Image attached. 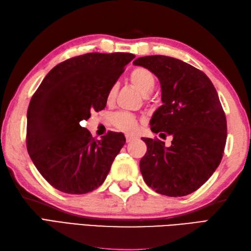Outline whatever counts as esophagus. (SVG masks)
Here are the masks:
<instances>
[{
  "label": "esophagus",
  "instance_id": "obj_1",
  "mask_svg": "<svg viewBox=\"0 0 251 251\" xmlns=\"http://www.w3.org/2000/svg\"><path fill=\"white\" fill-rule=\"evenodd\" d=\"M133 140H135V137L129 136V135H126V141L127 142H131V141H133Z\"/></svg>",
  "mask_w": 251,
  "mask_h": 251
}]
</instances>
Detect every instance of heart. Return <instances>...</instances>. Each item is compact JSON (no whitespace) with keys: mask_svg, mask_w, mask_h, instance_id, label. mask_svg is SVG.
<instances>
[{"mask_svg":"<svg viewBox=\"0 0 251 251\" xmlns=\"http://www.w3.org/2000/svg\"><path fill=\"white\" fill-rule=\"evenodd\" d=\"M129 80L130 83L135 86L144 97L149 96L151 93L153 92L156 84L155 75L151 71H149V69L143 67H137L133 69L130 73ZM116 93H118V84H114L108 93V103H112L114 101ZM112 123L116 128H119L120 130L130 133L135 132L138 128V121L135 116L125 112H120L118 114H115L112 119Z\"/></svg>","mask_w":251,"mask_h":251,"instance_id":"1","label":"heart"}]
</instances>
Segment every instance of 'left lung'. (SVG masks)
<instances>
[{
	"instance_id": "left-lung-1",
	"label": "left lung",
	"mask_w": 251,
	"mask_h": 251,
	"mask_svg": "<svg viewBox=\"0 0 251 251\" xmlns=\"http://www.w3.org/2000/svg\"><path fill=\"white\" fill-rule=\"evenodd\" d=\"M133 65L149 69L160 82L162 104L151 119V130L173 138L169 148L143 138L144 182L160 195L187 196L212 176L223 158L226 120L217 91L204 73L174 57L142 56Z\"/></svg>"
}]
</instances>
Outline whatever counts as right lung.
I'll return each mask as SVG.
<instances>
[{"label":"right lung","mask_w":251,"mask_h":251,"mask_svg":"<svg viewBox=\"0 0 251 251\" xmlns=\"http://www.w3.org/2000/svg\"><path fill=\"white\" fill-rule=\"evenodd\" d=\"M132 53H86L53 67L27 109L26 148L51 186L71 195L98 188L126 139L122 132L92 138L80 122L104 109L107 96Z\"/></svg>","instance_id":"right-lung-1"}]
</instances>
